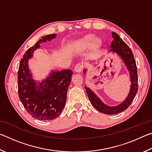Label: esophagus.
<instances>
[{
	"mask_svg": "<svg viewBox=\"0 0 152 152\" xmlns=\"http://www.w3.org/2000/svg\"><path fill=\"white\" fill-rule=\"evenodd\" d=\"M83 65L82 64H78V65H76L75 66V68H74V72L76 73H80L82 69H83Z\"/></svg>",
	"mask_w": 152,
	"mask_h": 152,
	"instance_id": "esophagus-1",
	"label": "esophagus"
}]
</instances>
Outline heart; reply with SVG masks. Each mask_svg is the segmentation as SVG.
<instances>
[{
  "label": "heart",
  "mask_w": 152,
  "mask_h": 152,
  "mask_svg": "<svg viewBox=\"0 0 152 152\" xmlns=\"http://www.w3.org/2000/svg\"><path fill=\"white\" fill-rule=\"evenodd\" d=\"M101 45V41L95 38L92 34H87L80 38L74 43L73 48L79 51H84L91 48L92 50L97 51Z\"/></svg>",
  "instance_id": "b5f03b06"
}]
</instances>
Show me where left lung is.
I'll return each instance as SVG.
<instances>
[{
  "mask_svg": "<svg viewBox=\"0 0 152 152\" xmlns=\"http://www.w3.org/2000/svg\"><path fill=\"white\" fill-rule=\"evenodd\" d=\"M112 37L113 40L110 45V50L108 51V53H117V55L121 58L130 75L131 86L127 96L121 103L117 106H109L104 104L91 88L85 86L86 94L92 106L97 110L107 115L117 114L127 109L132 103L138 90L137 66L132 51L117 33L112 32ZM83 72L84 75H85L86 70H84Z\"/></svg>",
  "mask_w": 152,
  "mask_h": 152,
  "instance_id": "1",
  "label": "left lung"
}]
</instances>
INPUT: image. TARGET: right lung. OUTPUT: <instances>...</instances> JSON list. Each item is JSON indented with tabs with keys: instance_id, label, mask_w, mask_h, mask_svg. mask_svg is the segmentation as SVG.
I'll use <instances>...</instances> for the list:
<instances>
[{
	"instance_id": "1",
	"label": "right lung",
	"mask_w": 152,
	"mask_h": 152,
	"mask_svg": "<svg viewBox=\"0 0 152 152\" xmlns=\"http://www.w3.org/2000/svg\"><path fill=\"white\" fill-rule=\"evenodd\" d=\"M55 33L43 36L28 49L20 60L18 70V93L25 109L32 117L40 121L52 120L61 114L66 104L67 92L72 72L51 70L42 81L33 79L29 68V60L41 43L55 39Z\"/></svg>"
}]
</instances>
